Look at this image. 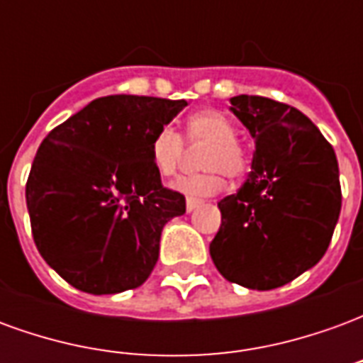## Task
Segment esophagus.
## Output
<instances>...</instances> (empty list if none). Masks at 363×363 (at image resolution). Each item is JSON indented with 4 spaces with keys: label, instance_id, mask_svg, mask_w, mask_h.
<instances>
[{
    "label": "esophagus",
    "instance_id": "1",
    "mask_svg": "<svg viewBox=\"0 0 363 363\" xmlns=\"http://www.w3.org/2000/svg\"><path fill=\"white\" fill-rule=\"evenodd\" d=\"M202 204H204V202L198 200V198H186V210H189V212H194V210L200 208Z\"/></svg>",
    "mask_w": 363,
    "mask_h": 363
}]
</instances>
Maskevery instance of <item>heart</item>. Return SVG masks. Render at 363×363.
I'll list each match as a JSON object with an SVG mask.
<instances>
[{"label":"heart","instance_id":"b5f03b06","mask_svg":"<svg viewBox=\"0 0 363 363\" xmlns=\"http://www.w3.org/2000/svg\"><path fill=\"white\" fill-rule=\"evenodd\" d=\"M184 139L190 147L208 145L202 151L200 165L206 171L186 174L174 182L173 189L186 196H212L225 184V174L241 179L249 171V153L235 138V126L231 120L213 111L204 108L190 114L184 124ZM186 157V144L173 128H161L151 142V161L161 177L171 179L179 173Z\"/></svg>","mask_w":363,"mask_h":363}]
</instances>
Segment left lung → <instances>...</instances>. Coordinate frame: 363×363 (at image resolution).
I'll list each match as a JSON object with an SVG mask.
<instances>
[{
    "label": "left lung",
    "instance_id": "obj_1",
    "mask_svg": "<svg viewBox=\"0 0 363 363\" xmlns=\"http://www.w3.org/2000/svg\"><path fill=\"white\" fill-rule=\"evenodd\" d=\"M231 111L255 138L252 171L218 204L221 228L210 255L225 280L280 288L315 267L333 239L342 206L335 150L289 104L239 95Z\"/></svg>",
    "mask_w": 363,
    "mask_h": 363
}]
</instances>
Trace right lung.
Masks as SVG:
<instances>
[{
	"mask_svg": "<svg viewBox=\"0 0 363 363\" xmlns=\"http://www.w3.org/2000/svg\"><path fill=\"white\" fill-rule=\"evenodd\" d=\"M186 101L111 95L52 130L27 179L33 239L74 288L104 296L134 289L159 259L167 221L186 212L163 186L151 142Z\"/></svg>",
	"mask_w": 363,
	"mask_h": 363,
	"instance_id": "1",
	"label": "right lung"
}]
</instances>
